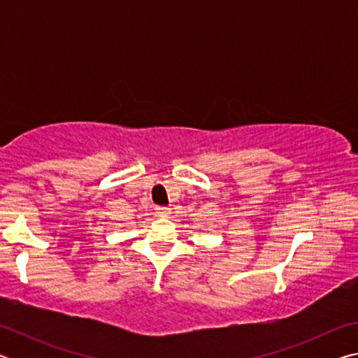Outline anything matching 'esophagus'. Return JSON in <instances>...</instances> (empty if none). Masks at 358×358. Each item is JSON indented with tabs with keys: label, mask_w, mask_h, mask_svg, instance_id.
Here are the masks:
<instances>
[{
	"label": "esophagus",
	"mask_w": 358,
	"mask_h": 358,
	"mask_svg": "<svg viewBox=\"0 0 358 358\" xmlns=\"http://www.w3.org/2000/svg\"><path fill=\"white\" fill-rule=\"evenodd\" d=\"M156 213H157V216L167 217L169 215H171V208H167V207H156Z\"/></svg>",
	"instance_id": "34e87169"
}]
</instances>
